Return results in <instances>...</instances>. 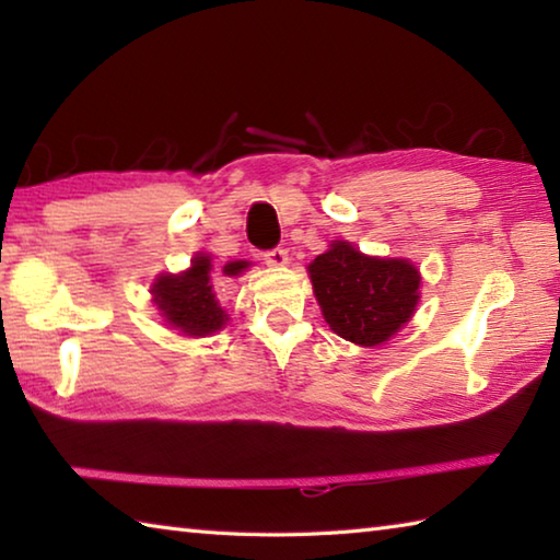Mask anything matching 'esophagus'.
Segmentation results:
<instances>
[{
    "label": "esophagus",
    "instance_id": "34e87169",
    "mask_svg": "<svg viewBox=\"0 0 560 560\" xmlns=\"http://www.w3.org/2000/svg\"><path fill=\"white\" fill-rule=\"evenodd\" d=\"M264 261H267L269 267H273V269H281V267H287V264H289V252L283 249V246H273V249L264 252Z\"/></svg>",
    "mask_w": 560,
    "mask_h": 560
}]
</instances>
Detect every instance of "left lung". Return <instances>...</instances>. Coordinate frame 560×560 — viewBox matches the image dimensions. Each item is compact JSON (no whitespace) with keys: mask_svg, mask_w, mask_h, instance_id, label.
<instances>
[{"mask_svg":"<svg viewBox=\"0 0 560 560\" xmlns=\"http://www.w3.org/2000/svg\"><path fill=\"white\" fill-rule=\"evenodd\" d=\"M328 326L358 346H381L417 306L420 273L407 259H377L336 242L308 267Z\"/></svg>","mask_w":560,"mask_h":560,"instance_id":"obj_1","label":"left lung"}]
</instances>
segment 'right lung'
I'll return each instance as SVG.
<instances>
[{"mask_svg": "<svg viewBox=\"0 0 560 560\" xmlns=\"http://www.w3.org/2000/svg\"><path fill=\"white\" fill-rule=\"evenodd\" d=\"M212 261L207 254L195 257L192 267L185 273H167L153 283V296L170 326L183 330L185 336H207L220 330L226 314L214 299L210 283ZM246 261H232L224 267L226 277H236Z\"/></svg>", "mask_w": 560, "mask_h": 560, "instance_id": "obj_1", "label": "right lung"}]
</instances>
